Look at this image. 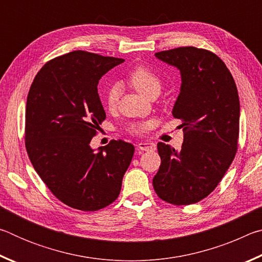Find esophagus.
<instances>
[{
	"label": "esophagus",
	"mask_w": 262,
	"mask_h": 262,
	"mask_svg": "<svg viewBox=\"0 0 262 262\" xmlns=\"http://www.w3.org/2000/svg\"><path fill=\"white\" fill-rule=\"evenodd\" d=\"M137 148L142 150V151H151V150L156 149V144H155L154 142L143 141V142H140V143L137 144Z\"/></svg>",
	"instance_id": "esophagus-1"
}]
</instances>
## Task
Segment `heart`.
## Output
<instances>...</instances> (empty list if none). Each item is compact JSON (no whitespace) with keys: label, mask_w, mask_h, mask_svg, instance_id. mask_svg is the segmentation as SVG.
<instances>
[{"label":"heart","mask_w":262,"mask_h":262,"mask_svg":"<svg viewBox=\"0 0 262 262\" xmlns=\"http://www.w3.org/2000/svg\"><path fill=\"white\" fill-rule=\"evenodd\" d=\"M128 81L134 86L141 95L150 98L155 94H159L162 90V81L152 70L147 67H136L133 69L128 75ZM119 96H120V85L118 83H114L110 85L106 91V105L110 108H113L118 103ZM148 128V123L139 122L133 123L129 127V130L135 134H142Z\"/></svg>","instance_id":"obj_1"}]
</instances>
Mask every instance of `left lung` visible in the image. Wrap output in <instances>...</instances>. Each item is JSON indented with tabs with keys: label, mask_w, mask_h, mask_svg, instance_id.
<instances>
[{
	"label": "left lung",
	"mask_w": 262,
	"mask_h": 262,
	"mask_svg": "<svg viewBox=\"0 0 262 262\" xmlns=\"http://www.w3.org/2000/svg\"><path fill=\"white\" fill-rule=\"evenodd\" d=\"M155 56L180 72L172 114L183 122L185 135L180 150L157 144L162 163L152 185L162 200L192 205L216 188L236 155L241 115L237 86L224 62L209 51L179 47Z\"/></svg>",
	"instance_id": "obj_1"
}]
</instances>
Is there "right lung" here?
<instances>
[{
    "mask_svg": "<svg viewBox=\"0 0 262 262\" xmlns=\"http://www.w3.org/2000/svg\"><path fill=\"white\" fill-rule=\"evenodd\" d=\"M118 57L70 52L43 66L30 88L25 147L34 170L61 202L95 211L119 196L134 145L90 142L105 120L98 95L101 76L122 63Z\"/></svg>",
    "mask_w": 262,
    "mask_h": 262,
    "instance_id": "right-lung-1",
    "label": "right lung"
}]
</instances>
